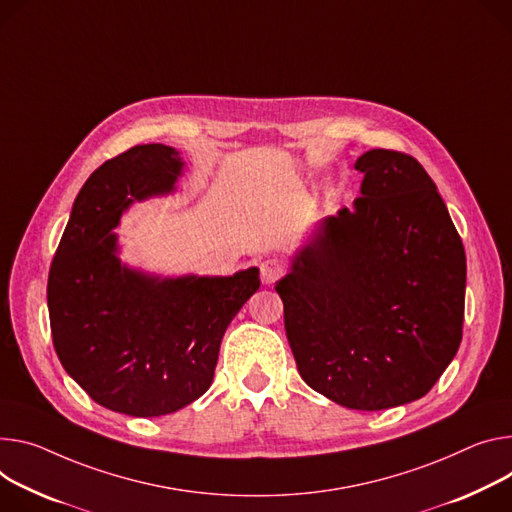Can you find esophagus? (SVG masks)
<instances>
[{"instance_id":"34e87169","label":"esophagus","mask_w":512,"mask_h":512,"mask_svg":"<svg viewBox=\"0 0 512 512\" xmlns=\"http://www.w3.org/2000/svg\"><path fill=\"white\" fill-rule=\"evenodd\" d=\"M284 273H286V267H284L282 261H277V259H265L259 265V275H261V282L263 284L277 282Z\"/></svg>"}]
</instances>
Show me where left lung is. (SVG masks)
<instances>
[{"mask_svg": "<svg viewBox=\"0 0 512 512\" xmlns=\"http://www.w3.org/2000/svg\"><path fill=\"white\" fill-rule=\"evenodd\" d=\"M353 208L322 218L275 284L302 380L353 410L423 398L461 343L466 251L414 157L371 149Z\"/></svg>", "mask_w": 512, "mask_h": 512, "instance_id": "obj_1", "label": "left lung"}]
</instances>
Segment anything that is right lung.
<instances>
[{"instance_id":"1","label":"right lung","mask_w":512,"mask_h":512,"mask_svg":"<svg viewBox=\"0 0 512 512\" xmlns=\"http://www.w3.org/2000/svg\"><path fill=\"white\" fill-rule=\"evenodd\" d=\"M183 159L138 145L83 183L55 253L49 300L55 351L67 374L104 408L163 416L212 384L230 320L259 290V269L163 277L120 261L112 232L134 204L175 192Z\"/></svg>"}]
</instances>
